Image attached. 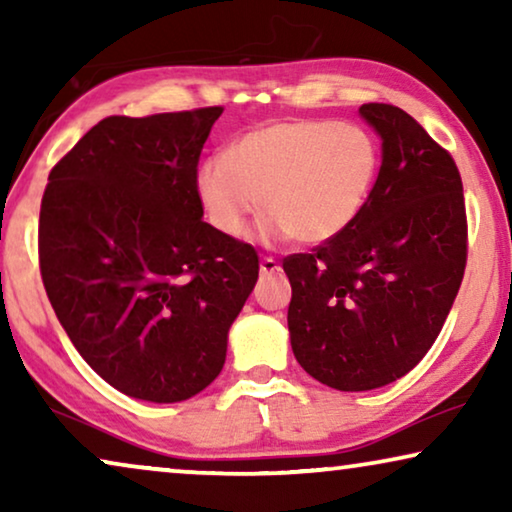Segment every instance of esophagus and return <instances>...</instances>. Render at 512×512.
I'll list each match as a JSON object with an SVG mask.
<instances>
[{
  "mask_svg": "<svg viewBox=\"0 0 512 512\" xmlns=\"http://www.w3.org/2000/svg\"><path fill=\"white\" fill-rule=\"evenodd\" d=\"M282 268H279V263L275 261L272 256H263L261 258V272L263 275H275V272H279Z\"/></svg>",
  "mask_w": 512,
  "mask_h": 512,
  "instance_id": "1",
  "label": "esophagus"
}]
</instances>
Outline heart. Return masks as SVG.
Returning a JSON list of instances; mask_svg holds the SVG:
<instances>
[{
	"label": "heart",
	"instance_id": "1",
	"mask_svg": "<svg viewBox=\"0 0 512 512\" xmlns=\"http://www.w3.org/2000/svg\"><path fill=\"white\" fill-rule=\"evenodd\" d=\"M377 172L380 151L359 125L300 118L251 130L207 158L195 188L223 235L240 237L263 198L265 240L324 244L359 219Z\"/></svg>",
	"mask_w": 512,
	"mask_h": 512
}]
</instances>
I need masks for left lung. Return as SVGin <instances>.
Returning <instances> with one entry per match:
<instances>
[{
	"label": "left lung",
	"instance_id": "obj_1",
	"mask_svg": "<svg viewBox=\"0 0 512 512\" xmlns=\"http://www.w3.org/2000/svg\"><path fill=\"white\" fill-rule=\"evenodd\" d=\"M380 132L373 193L345 233L284 258L300 366L340 391L384 387L436 342L464 279L468 223L450 151L394 104H361Z\"/></svg>",
	"mask_w": 512,
	"mask_h": 512
}]
</instances>
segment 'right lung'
Masks as SVG:
<instances>
[{"mask_svg":"<svg viewBox=\"0 0 512 512\" xmlns=\"http://www.w3.org/2000/svg\"><path fill=\"white\" fill-rule=\"evenodd\" d=\"M223 107L109 116L48 174L39 270L90 368L151 403L214 382L258 279L247 242L202 221L195 174Z\"/></svg>","mask_w":512,"mask_h":512,"instance_id":"1","label":"right lung"}]
</instances>
